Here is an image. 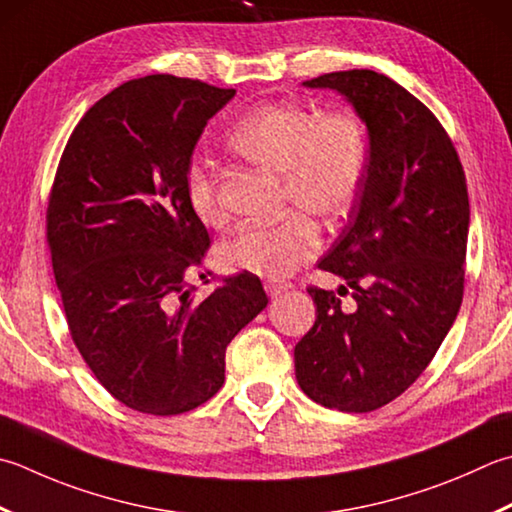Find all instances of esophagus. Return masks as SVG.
Wrapping results in <instances>:
<instances>
[{"label": "esophagus", "mask_w": 512, "mask_h": 512, "mask_svg": "<svg viewBox=\"0 0 512 512\" xmlns=\"http://www.w3.org/2000/svg\"><path fill=\"white\" fill-rule=\"evenodd\" d=\"M290 288H293V286H290L288 282H279V279H268V282H266V290H268L270 297L284 295V293H288Z\"/></svg>", "instance_id": "34e87169"}]
</instances>
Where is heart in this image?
Here are the masks:
<instances>
[{"label":"heart","mask_w":512,"mask_h":512,"mask_svg":"<svg viewBox=\"0 0 512 512\" xmlns=\"http://www.w3.org/2000/svg\"><path fill=\"white\" fill-rule=\"evenodd\" d=\"M226 144L250 162L282 173L284 199L304 210L275 224L237 230L222 244L224 259L262 277L295 273L319 250V228L305 210L335 222L355 204L366 170L362 124L346 110L315 115L299 104H270L237 122ZM184 193L199 222L210 228L226 224L217 177L204 162L186 166Z\"/></svg>","instance_id":"obj_1"}]
</instances>
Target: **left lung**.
I'll return each instance as SVG.
<instances>
[{"instance_id": "8db88e82", "label": "left lung", "mask_w": 512, "mask_h": 512, "mask_svg": "<svg viewBox=\"0 0 512 512\" xmlns=\"http://www.w3.org/2000/svg\"><path fill=\"white\" fill-rule=\"evenodd\" d=\"M304 86L346 97L370 155L350 224L319 262L354 297L308 288L317 319L295 346V375L313 402L368 413L424 373L462 306L466 175L439 119L390 77L339 70Z\"/></svg>"}]
</instances>
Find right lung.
Segmentation results:
<instances>
[{"label": "right lung", "mask_w": 512, "mask_h": 512, "mask_svg": "<svg viewBox=\"0 0 512 512\" xmlns=\"http://www.w3.org/2000/svg\"><path fill=\"white\" fill-rule=\"evenodd\" d=\"M233 97L197 79H130L86 110L59 159L46 239L70 337L97 382L139 413L208 402L230 339L268 304L246 270L206 297L186 282L210 237L188 208L184 173Z\"/></svg>", "instance_id": "1"}]
</instances>
